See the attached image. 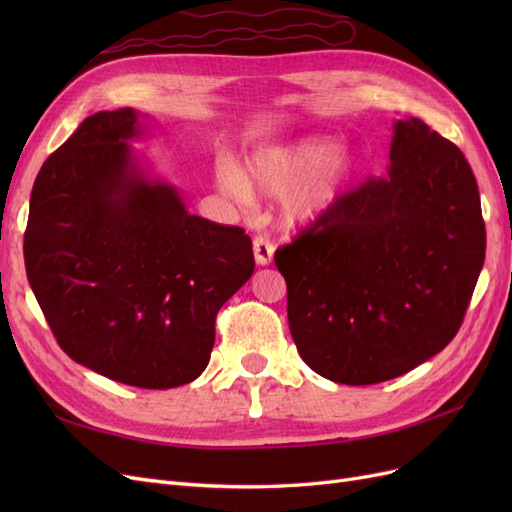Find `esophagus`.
Segmentation results:
<instances>
[{
    "mask_svg": "<svg viewBox=\"0 0 512 512\" xmlns=\"http://www.w3.org/2000/svg\"><path fill=\"white\" fill-rule=\"evenodd\" d=\"M273 252H275V245H273L271 239L262 237V235H258V237L254 239V258H256V265H260V267L269 265V262L273 260Z\"/></svg>",
    "mask_w": 512,
    "mask_h": 512,
    "instance_id": "1",
    "label": "esophagus"
}]
</instances>
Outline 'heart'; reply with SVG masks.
I'll list each match as a JSON object with an SVG mask.
<instances>
[{"mask_svg": "<svg viewBox=\"0 0 512 512\" xmlns=\"http://www.w3.org/2000/svg\"><path fill=\"white\" fill-rule=\"evenodd\" d=\"M354 170L352 151L327 138H303L292 145L258 149L247 160V177L235 160L215 162L220 190L241 205L252 203V188L265 196H286V215L292 222H312L329 211Z\"/></svg>", "mask_w": 512, "mask_h": 512, "instance_id": "1", "label": "heart"}]
</instances>
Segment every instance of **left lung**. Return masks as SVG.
Masks as SVG:
<instances>
[{
  "label": "left lung",
  "instance_id": "1",
  "mask_svg": "<svg viewBox=\"0 0 512 512\" xmlns=\"http://www.w3.org/2000/svg\"><path fill=\"white\" fill-rule=\"evenodd\" d=\"M389 173L339 196L275 265L301 359L339 384H378L457 335L485 262L478 185L457 145L393 123Z\"/></svg>",
  "mask_w": 512,
  "mask_h": 512
}]
</instances>
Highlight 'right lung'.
<instances>
[{
	"label": "right lung",
	"instance_id": "1",
	"mask_svg": "<svg viewBox=\"0 0 512 512\" xmlns=\"http://www.w3.org/2000/svg\"><path fill=\"white\" fill-rule=\"evenodd\" d=\"M132 108L100 111L42 164L25 228L27 280L72 361L138 389L203 374L220 307L254 273L252 239L185 211L145 177Z\"/></svg>",
	"mask_w": 512,
	"mask_h": 512
}]
</instances>
